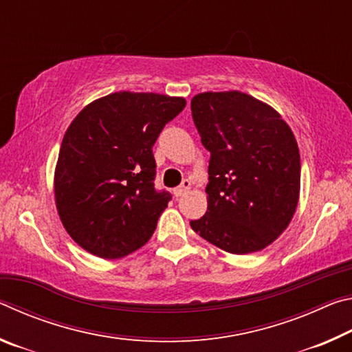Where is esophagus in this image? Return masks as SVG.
<instances>
[{
  "label": "esophagus",
  "mask_w": 352,
  "mask_h": 352,
  "mask_svg": "<svg viewBox=\"0 0 352 352\" xmlns=\"http://www.w3.org/2000/svg\"><path fill=\"white\" fill-rule=\"evenodd\" d=\"M189 189H190V182L189 180H183V183L180 184V186L174 189V195H175V197H182V195L186 194Z\"/></svg>",
  "instance_id": "esophagus-1"
}]
</instances>
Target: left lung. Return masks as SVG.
Instances as JSON below:
<instances>
[{"mask_svg":"<svg viewBox=\"0 0 352 352\" xmlns=\"http://www.w3.org/2000/svg\"><path fill=\"white\" fill-rule=\"evenodd\" d=\"M201 144L211 152L208 210L190 228L233 254L264 250L287 228L300 199V151L287 122L241 91L190 100Z\"/></svg>","mask_w":352,"mask_h":352,"instance_id":"left-lung-1","label":"left lung"}]
</instances>
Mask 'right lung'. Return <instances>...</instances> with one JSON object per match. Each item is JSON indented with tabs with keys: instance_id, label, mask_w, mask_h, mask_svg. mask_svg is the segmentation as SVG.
Here are the masks:
<instances>
[{
	"instance_id": "1",
	"label": "right lung",
	"mask_w": 352,
	"mask_h": 352,
	"mask_svg": "<svg viewBox=\"0 0 352 352\" xmlns=\"http://www.w3.org/2000/svg\"><path fill=\"white\" fill-rule=\"evenodd\" d=\"M183 98L118 91L88 104L65 132L54 174L56 206L76 243L104 259L151 239L170 194L153 188L152 147Z\"/></svg>"
}]
</instances>
